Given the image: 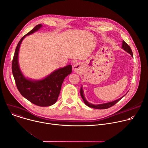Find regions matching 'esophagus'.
<instances>
[{"instance_id": "1", "label": "esophagus", "mask_w": 148, "mask_h": 148, "mask_svg": "<svg viewBox=\"0 0 148 148\" xmlns=\"http://www.w3.org/2000/svg\"><path fill=\"white\" fill-rule=\"evenodd\" d=\"M81 65L79 62L75 63V64L73 66V70L75 71H78L81 70Z\"/></svg>"}]
</instances>
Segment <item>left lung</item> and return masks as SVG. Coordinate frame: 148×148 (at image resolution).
Masks as SVG:
<instances>
[{
    "label": "left lung",
    "instance_id": "obj_1",
    "mask_svg": "<svg viewBox=\"0 0 148 148\" xmlns=\"http://www.w3.org/2000/svg\"><path fill=\"white\" fill-rule=\"evenodd\" d=\"M122 49L125 51L126 52H127L128 53H129L132 57H133V53L132 51V50L131 49V47L129 46L128 45L126 44L125 42L123 40L122 41ZM80 94H81V96L85 103V104L86 105H87L88 107H90V108H92L94 109H98V110H103V109H107L108 108H110L111 107L113 106L116 103H117L119 100H121L122 99V97H123L125 95L122 96V97L119 98V99L111 101V102H106V103H99V104H93V103H91L89 102H88V101L86 99L85 96H84V90L82 89V86H81V90H80Z\"/></svg>",
    "mask_w": 148,
    "mask_h": 148
}]
</instances>
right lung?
Returning a JSON list of instances; mask_svg holds the SVG:
<instances>
[{
  "instance_id": "right-lung-1",
  "label": "right lung",
  "mask_w": 148,
  "mask_h": 148,
  "mask_svg": "<svg viewBox=\"0 0 148 148\" xmlns=\"http://www.w3.org/2000/svg\"><path fill=\"white\" fill-rule=\"evenodd\" d=\"M43 27L39 24L30 32L24 36L19 41L16 48L12 61V73L17 88L26 99L40 107H49L54 104L60 95L62 84L64 78L72 72V66L69 64L66 67L58 69L46 77L34 79L26 77L18 64V53L24 38Z\"/></svg>"
}]
</instances>
